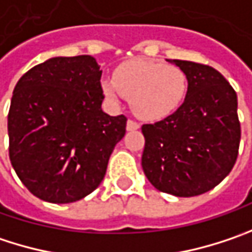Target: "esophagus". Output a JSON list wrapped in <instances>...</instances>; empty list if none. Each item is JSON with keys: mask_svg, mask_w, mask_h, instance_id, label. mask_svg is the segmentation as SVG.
Returning a JSON list of instances; mask_svg holds the SVG:
<instances>
[{"mask_svg": "<svg viewBox=\"0 0 252 252\" xmlns=\"http://www.w3.org/2000/svg\"><path fill=\"white\" fill-rule=\"evenodd\" d=\"M126 129H127L129 132H130V130H137V129H139V123H136L135 120H127Z\"/></svg>", "mask_w": 252, "mask_h": 252, "instance_id": "1", "label": "esophagus"}]
</instances>
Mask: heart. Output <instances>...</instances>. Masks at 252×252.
<instances>
[{
    "instance_id": "obj_1",
    "label": "heart",
    "mask_w": 252,
    "mask_h": 252,
    "mask_svg": "<svg viewBox=\"0 0 252 252\" xmlns=\"http://www.w3.org/2000/svg\"><path fill=\"white\" fill-rule=\"evenodd\" d=\"M106 99L116 103L127 97L136 116L158 122L175 113L188 92V77L176 65L156 60H132L120 64L113 79L100 83Z\"/></svg>"
}]
</instances>
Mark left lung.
Masks as SVG:
<instances>
[{
	"mask_svg": "<svg viewBox=\"0 0 252 252\" xmlns=\"http://www.w3.org/2000/svg\"><path fill=\"white\" fill-rule=\"evenodd\" d=\"M168 62L185 71L188 92L173 115L142 126V168L156 189L196 196L215 188L237 160L241 139L237 93L209 65Z\"/></svg>",
	"mask_w": 252,
	"mask_h": 252,
	"instance_id": "left-lung-1",
	"label": "left lung"
}]
</instances>
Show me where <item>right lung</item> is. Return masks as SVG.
<instances>
[{
  "label": "right lung",
  "instance_id": "right-lung-1",
  "mask_svg": "<svg viewBox=\"0 0 252 252\" xmlns=\"http://www.w3.org/2000/svg\"><path fill=\"white\" fill-rule=\"evenodd\" d=\"M101 70L92 56L53 57L18 80L8 113L9 160L37 198L70 204L103 181L126 117L101 110Z\"/></svg>",
  "mask_w": 252,
  "mask_h": 252
}]
</instances>
